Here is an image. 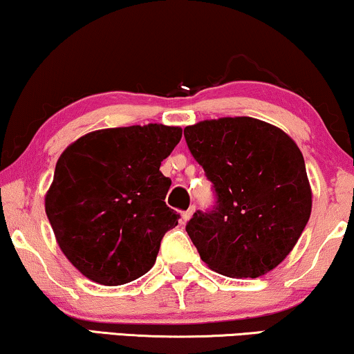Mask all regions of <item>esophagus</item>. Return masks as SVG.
<instances>
[{"label":"esophagus","mask_w":354,"mask_h":354,"mask_svg":"<svg viewBox=\"0 0 354 354\" xmlns=\"http://www.w3.org/2000/svg\"><path fill=\"white\" fill-rule=\"evenodd\" d=\"M194 212H196V207H191L189 208V210H186V212H183L181 213V220H183V223H187L189 220H191V216L194 215Z\"/></svg>","instance_id":"esophagus-1"}]
</instances>
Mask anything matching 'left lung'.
<instances>
[{
  "instance_id": "obj_1",
  "label": "left lung",
  "mask_w": 354,
  "mask_h": 354,
  "mask_svg": "<svg viewBox=\"0 0 354 354\" xmlns=\"http://www.w3.org/2000/svg\"><path fill=\"white\" fill-rule=\"evenodd\" d=\"M187 147L216 192L186 231L202 261L229 277H260L286 260L311 215L303 153L271 123L223 117L184 128Z\"/></svg>"
}]
</instances>
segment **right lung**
<instances>
[{
    "instance_id": "obj_1",
    "label": "right lung",
    "mask_w": 354,
    "mask_h": 354,
    "mask_svg": "<svg viewBox=\"0 0 354 354\" xmlns=\"http://www.w3.org/2000/svg\"><path fill=\"white\" fill-rule=\"evenodd\" d=\"M181 136L160 123L96 129L61 153L44 208L59 248L89 281L122 286L153 266L178 225L160 165Z\"/></svg>"
}]
</instances>
